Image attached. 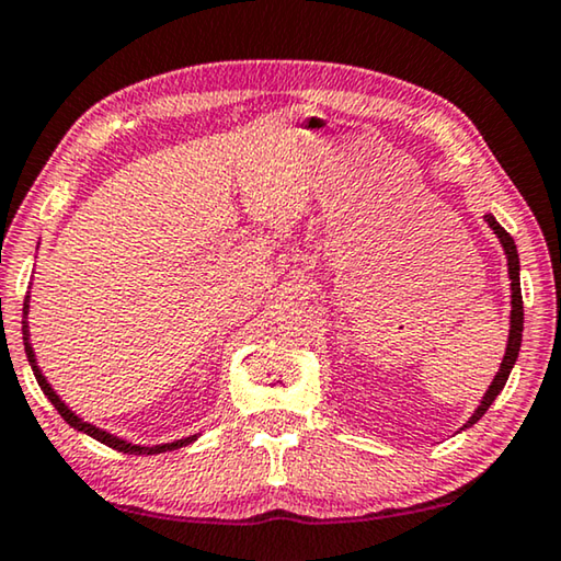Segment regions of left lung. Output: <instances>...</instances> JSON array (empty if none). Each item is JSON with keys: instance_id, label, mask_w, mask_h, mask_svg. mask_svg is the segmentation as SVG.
<instances>
[{"instance_id": "left-lung-1", "label": "left lung", "mask_w": 561, "mask_h": 561, "mask_svg": "<svg viewBox=\"0 0 561 561\" xmlns=\"http://www.w3.org/2000/svg\"><path fill=\"white\" fill-rule=\"evenodd\" d=\"M486 224L501 241V247H504V254H506V262H508V279H512V317H508V322H512V330H508V342H506V353H504V360H501L499 373L494 375V382H491L489 390L483 392V400L481 405L476 408L473 415L468 417L463 423V428H471L473 423L481 421V415L489 411L491 403H494L496 396L501 390H504L506 380H508V373H512V367L516 365V357H519V350H522V332H524V302H522V282H519V252H516V244L514 239L508 237V231L501 227V224L494 219V216L486 214L483 216Z\"/></svg>"}]
</instances>
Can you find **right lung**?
<instances>
[{"label":"right lung","mask_w":561,"mask_h":561,"mask_svg":"<svg viewBox=\"0 0 561 561\" xmlns=\"http://www.w3.org/2000/svg\"><path fill=\"white\" fill-rule=\"evenodd\" d=\"M22 312H24V320H22L24 353H27V360H30V365H32V373H35V378H37V382H39V388H42V392H45V396H47L49 403H53V405L57 408V413H60V415L65 417V421L72 425L75 431L88 433L90 438H95V440H100V443H105V446H111V448H115V450H123V454H130V456H156V454H165V450L183 448V446H188V443H194V440L198 438V436H188V438H181V440H173V443H158V446H138V443H130V440H125V438H118V436H113V433H107V431H103V428H98V425H93V423L82 421V417H80L78 413H72L70 408L65 405V400H62L60 396H57V392L53 390V386H49L45 375H42L39 365H37V360H35V350H32V345H30V330H27L30 297L24 299V309H22Z\"/></svg>","instance_id":"right-lung-1"}]
</instances>
